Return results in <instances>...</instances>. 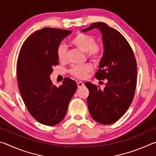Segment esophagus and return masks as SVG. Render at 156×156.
<instances>
[{
  "instance_id": "1",
  "label": "esophagus",
  "mask_w": 156,
  "mask_h": 156,
  "mask_svg": "<svg viewBox=\"0 0 156 156\" xmlns=\"http://www.w3.org/2000/svg\"><path fill=\"white\" fill-rule=\"evenodd\" d=\"M77 85H78V88H81L84 85V84L83 83V82H78V83H77Z\"/></svg>"
}]
</instances>
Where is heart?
<instances>
[{
    "instance_id": "b5f03b06",
    "label": "heart",
    "mask_w": 156,
    "mask_h": 156,
    "mask_svg": "<svg viewBox=\"0 0 156 156\" xmlns=\"http://www.w3.org/2000/svg\"><path fill=\"white\" fill-rule=\"evenodd\" d=\"M71 44L84 53H86L89 58L97 61L102 56L101 45L96 44L93 36L83 33H78L71 40ZM58 58L60 62H65L67 58V51L64 44H60L57 49ZM92 70L89 65L75 66L70 69V72L78 78H84Z\"/></svg>"
}]
</instances>
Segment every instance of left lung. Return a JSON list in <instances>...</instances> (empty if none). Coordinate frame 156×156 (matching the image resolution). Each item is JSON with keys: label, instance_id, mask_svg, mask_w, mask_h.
Segmentation results:
<instances>
[{"label": "left lung", "instance_id": "left-lung-1", "mask_svg": "<svg viewBox=\"0 0 156 156\" xmlns=\"http://www.w3.org/2000/svg\"><path fill=\"white\" fill-rule=\"evenodd\" d=\"M98 29L102 34L103 56L95 77L107 79L104 89L86 82L89 91L87 104L94 120L110 125L125 114L133 100L137 81V64L133 52L125 37L105 23H92L83 32Z\"/></svg>", "mask_w": 156, "mask_h": 156}]
</instances>
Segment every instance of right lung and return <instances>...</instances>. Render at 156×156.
Returning <instances> with one entry per match:
<instances>
[{
	"mask_svg": "<svg viewBox=\"0 0 156 156\" xmlns=\"http://www.w3.org/2000/svg\"><path fill=\"white\" fill-rule=\"evenodd\" d=\"M69 30L43 28L28 37L20 50L17 79L21 96L34 119L44 125H56L67 113L77 84L66 78L62 85L52 84L50 74L58 64L57 49Z\"/></svg>",
	"mask_w": 156,
	"mask_h": 156,
	"instance_id": "right-lung-1",
	"label": "right lung"
}]
</instances>
